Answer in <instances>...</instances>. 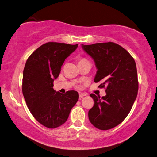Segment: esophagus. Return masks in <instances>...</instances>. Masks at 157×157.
Listing matches in <instances>:
<instances>
[{"mask_svg": "<svg viewBox=\"0 0 157 157\" xmlns=\"http://www.w3.org/2000/svg\"><path fill=\"white\" fill-rule=\"evenodd\" d=\"M85 95H86V94H82V93H80V94H79V98H83Z\"/></svg>", "mask_w": 157, "mask_h": 157, "instance_id": "obj_1", "label": "esophagus"}]
</instances>
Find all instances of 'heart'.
<instances>
[{
    "instance_id": "obj_1",
    "label": "heart",
    "mask_w": 157,
    "mask_h": 157,
    "mask_svg": "<svg viewBox=\"0 0 157 157\" xmlns=\"http://www.w3.org/2000/svg\"><path fill=\"white\" fill-rule=\"evenodd\" d=\"M84 61H87L86 59H85V58L83 57H81V58H79V62H84Z\"/></svg>"
}]
</instances>
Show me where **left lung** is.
Wrapping results in <instances>:
<instances>
[{
  "instance_id": "left-lung-1",
  "label": "left lung",
  "mask_w": 157,
  "mask_h": 157,
  "mask_svg": "<svg viewBox=\"0 0 157 157\" xmlns=\"http://www.w3.org/2000/svg\"><path fill=\"white\" fill-rule=\"evenodd\" d=\"M82 46L95 63L98 71L94 82L102 81L99 87L106 88V95L101 98L90 95L94 105L89 111V119L98 129H112L125 119L136 98V63L125 49L113 42Z\"/></svg>"
}]
</instances>
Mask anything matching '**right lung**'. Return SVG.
Returning a JSON list of instances; mask_svg holds the SVG:
<instances>
[{
  "label": "right lung",
  "instance_id": "right-lung-1",
  "mask_svg": "<svg viewBox=\"0 0 157 157\" xmlns=\"http://www.w3.org/2000/svg\"><path fill=\"white\" fill-rule=\"evenodd\" d=\"M78 44L48 42L32 53L23 74L22 91L29 110L42 125L54 129L67 121L71 109L79 99L78 93L65 94L53 89L65 59Z\"/></svg>",
  "mask_w": 157,
  "mask_h": 157
}]
</instances>
